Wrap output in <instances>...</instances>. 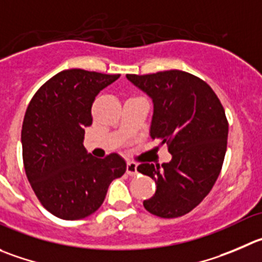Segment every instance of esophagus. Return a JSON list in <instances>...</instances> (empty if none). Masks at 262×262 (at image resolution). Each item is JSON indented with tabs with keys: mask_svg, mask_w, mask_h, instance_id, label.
Masks as SVG:
<instances>
[{
	"mask_svg": "<svg viewBox=\"0 0 262 262\" xmlns=\"http://www.w3.org/2000/svg\"><path fill=\"white\" fill-rule=\"evenodd\" d=\"M126 172L127 175L129 176H136L138 175V164L134 163V162H128L127 163V167H126Z\"/></svg>",
	"mask_w": 262,
	"mask_h": 262,
	"instance_id": "esophagus-1",
	"label": "esophagus"
}]
</instances>
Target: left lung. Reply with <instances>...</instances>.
<instances>
[{"label": "left lung", "mask_w": 262, "mask_h": 262, "mask_svg": "<svg viewBox=\"0 0 262 262\" xmlns=\"http://www.w3.org/2000/svg\"><path fill=\"white\" fill-rule=\"evenodd\" d=\"M126 78L151 99L150 138L166 143L172 156L162 166L138 167L157 185L144 207L163 219L185 215L203 201L220 175L229 131L225 111L213 90L186 72L127 74Z\"/></svg>", "instance_id": "1"}]
</instances>
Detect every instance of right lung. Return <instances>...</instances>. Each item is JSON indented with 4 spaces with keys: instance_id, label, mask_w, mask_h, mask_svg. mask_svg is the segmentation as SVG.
<instances>
[{
    "instance_id": "right-lung-1",
    "label": "right lung",
    "mask_w": 262,
    "mask_h": 262,
    "mask_svg": "<svg viewBox=\"0 0 262 262\" xmlns=\"http://www.w3.org/2000/svg\"><path fill=\"white\" fill-rule=\"evenodd\" d=\"M119 76L63 71L34 94L27 108L21 127L24 168L37 198L56 217L79 220L94 213L112 181L126 172L121 156L98 159L83 146L92 103Z\"/></svg>"
}]
</instances>
